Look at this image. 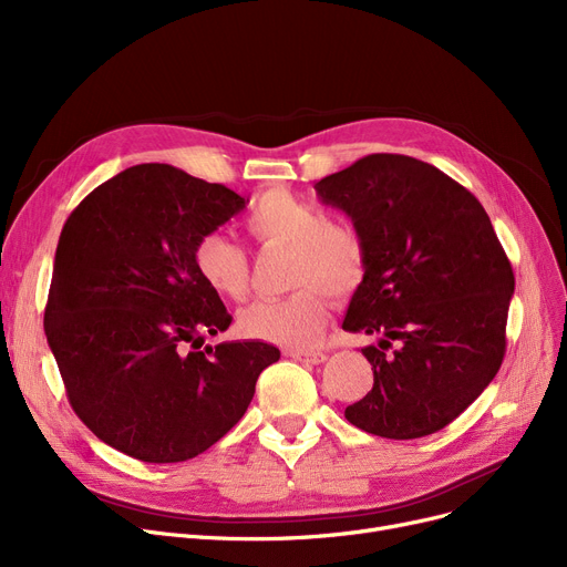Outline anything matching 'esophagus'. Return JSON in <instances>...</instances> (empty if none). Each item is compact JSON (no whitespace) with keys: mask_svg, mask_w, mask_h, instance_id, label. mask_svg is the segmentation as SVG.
<instances>
[{"mask_svg":"<svg viewBox=\"0 0 567 567\" xmlns=\"http://www.w3.org/2000/svg\"><path fill=\"white\" fill-rule=\"evenodd\" d=\"M287 355L293 361L308 363V365H319L326 361V353H321V351H287Z\"/></svg>","mask_w":567,"mask_h":567,"instance_id":"34e87169","label":"esophagus"}]
</instances>
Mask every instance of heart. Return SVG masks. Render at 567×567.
Segmentation results:
<instances>
[{"mask_svg":"<svg viewBox=\"0 0 567 567\" xmlns=\"http://www.w3.org/2000/svg\"><path fill=\"white\" fill-rule=\"evenodd\" d=\"M248 231L266 248H289V285L299 287L278 299L250 303L238 323L248 338L282 347L317 342L329 303L326 293L347 296L365 278V244L347 223L329 220L321 208L287 190H268L250 206ZM199 278L218 296L241 301L248 293L250 261L231 236L212 231L202 236L195 252Z\"/></svg>","mask_w":567,"mask_h":567,"instance_id":"1","label":"heart"}]
</instances>
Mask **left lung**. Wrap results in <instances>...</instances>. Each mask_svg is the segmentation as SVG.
I'll return each instance as SVG.
<instances>
[{
  "instance_id": "1",
  "label": "left lung",
  "mask_w": 567,
  "mask_h": 567,
  "mask_svg": "<svg viewBox=\"0 0 567 567\" xmlns=\"http://www.w3.org/2000/svg\"><path fill=\"white\" fill-rule=\"evenodd\" d=\"M365 244V278L342 329L363 349L372 391L344 419L383 439L443 430L496 377L515 291L483 204L449 174L400 154H372L321 178Z\"/></svg>"
}]
</instances>
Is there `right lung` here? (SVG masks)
<instances>
[{"mask_svg":"<svg viewBox=\"0 0 567 567\" xmlns=\"http://www.w3.org/2000/svg\"><path fill=\"white\" fill-rule=\"evenodd\" d=\"M246 197L165 163L112 176L69 216L54 252L45 338L78 419L142 462L212 449L280 359L259 340L202 347L231 315L195 268V246Z\"/></svg>","mask_w":567,"mask_h":567,"instance_id":"obj_1","label":"right lung"}]
</instances>
